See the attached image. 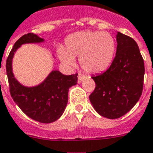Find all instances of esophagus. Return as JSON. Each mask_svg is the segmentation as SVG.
<instances>
[{
    "label": "esophagus",
    "mask_w": 153,
    "mask_h": 153,
    "mask_svg": "<svg viewBox=\"0 0 153 153\" xmlns=\"http://www.w3.org/2000/svg\"><path fill=\"white\" fill-rule=\"evenodd\" d=\"M84 78V76H82L81 73H79L78 74V76H77V81H78L79 83H81L82 82V80Z\"/></svg>",
    "instance_id": "34e87169"
}]
</instances>
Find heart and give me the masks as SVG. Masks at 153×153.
Returning a JSON list of instances; mask_svg holds the SVG:
<instances>
[{
    "label": "heart",
    "instance_id": "heart-1",
    "mask_svg": "<svg viewBox=\"0 0 153 153\" xmlns=\"http://www.w3.org/2000/svg\"><path fill=\"white\" fill-rule=\"evenodd\" d=\"M66 46L57 50L64 63L75 64V57H79L80 65L85 71L97 73L105 70L113 61L116 43L111 33L106 31H81L66 39Z\"/></svg>",
    "mask_w": 153,
    "mask_h": 153
}]
</instances>
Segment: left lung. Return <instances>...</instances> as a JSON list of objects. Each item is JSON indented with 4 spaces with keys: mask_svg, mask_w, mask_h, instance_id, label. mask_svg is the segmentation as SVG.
<instances>
[{
    "mask_svg": "<svg viewBox=\"0 0 153 153\" xmlns=\"http://www.w3.org/2000/svg\"><path fill=\"white\" fill-rule=\"evenodd\" d=\"M116 55L105 71L91 78L96 88L90 95L97 113L118 119L128 113L140 98L144 79V62L137 43L118 32Z\"/></svg>",
    "mask_w": 153,
    "mask_h": 153,
    "instance_id": "left-lung-1",
    "label": "left lung"
}]
</instances>
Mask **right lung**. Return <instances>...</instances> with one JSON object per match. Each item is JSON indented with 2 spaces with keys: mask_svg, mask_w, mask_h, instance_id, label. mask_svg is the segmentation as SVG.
<instances>
[{
  "mask_svg": "<svg viewBox=\"0 0 153 153\" xmlns=\"http://www.w3.org/2000/svg\"><path fill=\"white\" fill-rule=\"evenodd\" d=\"M36 34L29 33L16 42L6 60V73L10 96L27 116L44 123H53L63 114L68 101V90L77 83V73L66 76L53 71L41 84L33 87L22 85L14 76L12 59L14 54L24 44L44 42Z\"/></svg>",
  "mask_w": 153,
  "mask_h": 153,
  "instance_id": "obj_1",
  "label": "right lung"
}]
</instances>
